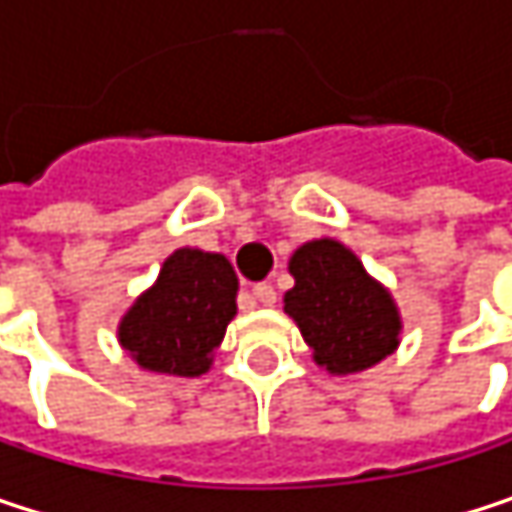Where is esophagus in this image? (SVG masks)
<instances>
[{
    "label": "esophagus",
    "mask_w": 512,
    "mask_h": 512,
    "mask_svg": "<svg viewBox=\"0 0 512 512\" xmlns=\"http://www.w3.org/2000/svg\"><path fill=\"white\" fill-rule=\"evenodd\" d=\"M252 296H255L260 305H275V299H278V293H275L272 284H255L252 287Z\"/></svg>",
    "instance_id": "obj_1"
}]
</instances>
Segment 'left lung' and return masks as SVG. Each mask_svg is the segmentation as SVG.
Here are the masks:
<instances>
[{"instance_id":"8db88e82","label":"left lung","mask_w":512,"mask_h":512,"mask_svg":"<svg viewBox=\"0 0 512 512\" xmlns=\"http://www.w3.org/2000/svg\"><path fill=\"white\" fill-rule=\"evenodd\" d=\"M293 287L284 311L296 320L314 361L329 373H358L400 344V311L361 260L338 240H311L290 257Z\"/></svg>"}]
</instances>
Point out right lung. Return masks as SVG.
I'll return each mask as SVG.
<instances>
[{
	"label": "right lung",
	"instance_id": "add662e5",
	"mask_svg": "<svg viewBox=\"0 0 512 512\" xmlns=\"http://www.w3.org/2000/svg\"><path fill=\"white\" fill-rule=\"evenodd\" d=\"M237 272L225 255L177 249L121 317L118 341L145 370L201 376L237 314Z\"/></svg>",
	"mask_w": 512,
	"mask_h": 512
}]
</instances>
